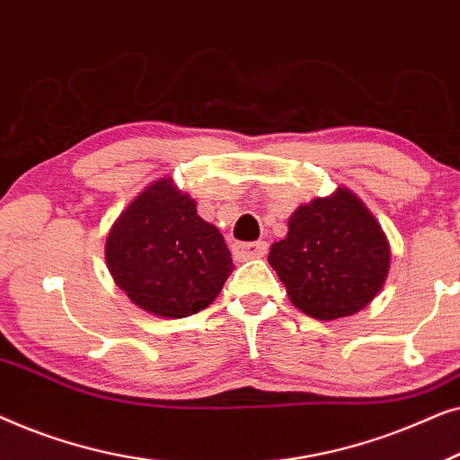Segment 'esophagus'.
Wrapping results in <instances>:
<instances>
[{
    "label": "esophagus",
    "instance_id": "esophagus-1",
    "mask_svg": "<svg viewBox=\"0 0 460 460\" xmlns=\"http://www.w3.org/2000/svg\"><path fill=\"white\" fill-rule=\"evenodd\" d=\"M234 255L238 260H251V257H261L268 253V243L266 241H255V243H236L234 247Z\"/></svg>",
    "mask_w": 460,
    "mask_h": 460
}]
</instances>
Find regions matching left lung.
Returning a JSON list of instances; mask_svg holds the SVG:
<instances>
[{
  "mask_svg": "<svg viewBox=\"0 0 460 460\" xmlns=\"http://www.w3.org/2000/svg\"><path fill=\"white\" fill-rule=\"evenodd\" d=\"M268 261L295 307L335 320L375 299L387 279L389 244L360 199L339 188L293 213L287 238L272 244Z\"/></svg>",
  "mask_w": 460,
  "mask_h": 460,
  "instance_id": "left-lung-1",
  "label": "left lung"
}]
</instances>
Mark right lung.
Masks as SVG:
<instances>
[{"mask_svg": "<svg viewBox=\"0 0 460 460\" xmlns=\"http://www.w3.org/2000/svg\"><path fill=\"white\" fill-rule=\"evenodd\" d=\"M106 263L117 287L142 310L184 318L205 310L232 272L216 226L172 180L150 184L109 232Z\"/></svg>", "mask_w": 460, "mask_h": 460, "instance_id": "1", "label": "right lung"}]
</instances>
